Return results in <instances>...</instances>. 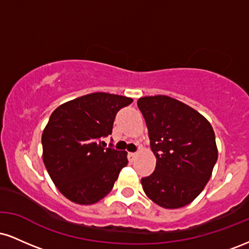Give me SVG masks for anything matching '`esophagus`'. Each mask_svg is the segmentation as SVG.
<instances>
[{
	"label": "esophagus",
	"mask_w": 249,
	"mask_h": 249,
	"mask_svg": "<svg viewBox=\"0 0 249 249\" xmlns=\"http://www.w3.org/2000/svg\"><path fill=\"white\" fill-rule=\"evenodd\" d=\"M136 158H137V153L128 152V154H127V159H128V161H130V162H133L134 160H136Z\"/></svg>",
	"instance_id": "esophagus-1"
}]
</instances>
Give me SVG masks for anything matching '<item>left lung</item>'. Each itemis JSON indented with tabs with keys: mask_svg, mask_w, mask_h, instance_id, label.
I'll return each mask as SVG.
<instances>
[{
	"mask_svg": "<svg viewBox=\"0 0 249 249\" xmlns=\"http://www.w3.org/2000/svg\"><path fill=\"white\" fill-rule=\"evenodd\" d=\"M157 158L151 176L142 179L146 196L164 208L184 207L201 193L218 160L212 125L184 103L168 96L137 102Z\"/></svg>",
	"mask_w": 249,
	"mask_h": 249,
	"instance_id": "left-lung-1",
	"label": "left lung"
}]
</instances>
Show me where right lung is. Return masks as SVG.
Returning a JSON list of instances; mask_svg holds the SVG:
<instances>
[{
    "label": "right lung",
    "instance_id": "obj_1",
    "mask_svg": "<svg viewBox=\"0 0 249 249\" xmlns=\"http://www.w3.org/2000/svg\"><path fill=\"white\" fill-rule=\"evenodd\" d=\"M133 102L128 97L95 92L64 103L51 113L42 133L43 162L65 198L92 205L112 190L127 152L105 147L116 115Z\"/></svg>",
    "mask_w": 249,
    "mask_h": 249
}]
</instances>
